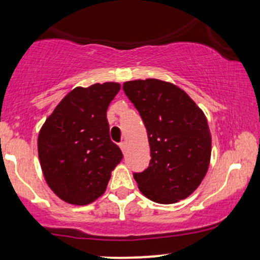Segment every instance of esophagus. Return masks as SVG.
<instances>
[{
    "label": "esophagus",
    "instance_id": "esophagus-1",
    "mask_svg": "<svg viewBox=\"0 0 260 260\" xmlns=\"http://www.w3.org/2000/svg\"><path fill=\"white\" fill-rule=\"evenodd\" d=\"M120 148H121V150L124 153V151H126V149H127L126 142H121V143H120Z\"/></svg>",
    "mask_w": 260,
    "mask_h": 260
}]
</instances>
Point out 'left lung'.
<instances>
[{
    "mask_svg": "<svg viewBox=\"0 0 260 260\" xmlns=\"http://www.w3.org/2000/svg\"><path fill=\"white\" fill-rule=\"evenodd\" d=\"M124 94L147 128L150 162L133 177L150 201L172 204L187 198L207 174L211 136L203 111L182 89L159 79L131 80Z\"/></svg>",
    "mask_w": 260,
    "mask_h": 260,
    "instance_id": "left-lung-1",
    "label": "left lung"
}]
</instances>
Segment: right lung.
<instances>
[{"instance_id":"right-lung-1","label":"right lung","mask_w":260,"mask_h":260,"mask_svg":"<svg viewBox=\"0 0 260 260\" xmlns=\"http://www.w3.org/2000/svg\"><path fill=\"white\" fill-rule=\"evenodd\" d=\"M120 89L112 82L78 86L45 121L38 139L39 160L47 184L62 201L74 205L94 202L123 159L110 138L106 118Z\"/></svg>"}]
</instances>
